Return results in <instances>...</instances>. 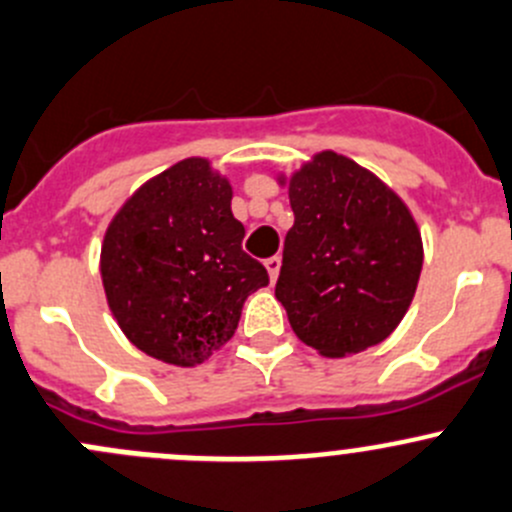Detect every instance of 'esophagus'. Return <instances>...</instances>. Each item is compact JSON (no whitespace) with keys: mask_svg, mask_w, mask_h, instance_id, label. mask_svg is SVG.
<instances>
[{"mask_svg":"<svg viewBox=\"0 0 512 512\" xmlns=\"http://www.w3.org/2000/svg\"><path fill=\"white\" fill-rule=\"evenodd\" d=\"M263 266H266V271H268V278H271V283H276V278H278V271H281V258H278V256H271V258H266V263H263Z\"/></svg>","mask_w":512,"mask_h":512,"instance_id":"esophagus-1","label":"esophagus"}]
</instances>
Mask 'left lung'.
<instances>
[{
	"instance_id": "8db88e82",
	"label": "left lung",
	"mask_w": 512,
	"mask_h": 512,
	"mask_svg": "<svg viewBox=\"0 0 512 512\" xmlns=\"http://www.w3.org/2000/svg\"><path fill=\"white\" fill-rule=\"evenodd\" d=\"M296 221L276 298L293 333L326 358L386 341L416 296L423 239L406 201L371 169L318 151L278 174Z\"/></svg>"
}]
</instances>
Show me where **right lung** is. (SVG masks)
<instances>
[{
    "label": "right lung",
    "instance_id": "1",
    "mask_svg": "<svg viewBox=\"0 0 512 512\" xmlns=\"http://www.w3.org/2000/svg\"><path fill=\"white\" fill-rule=\"evenodd\" d=\"M229 176L204 156L176 161L121 204L101 241L106 303L146 356L194 368L231 341L268 273L241 249Z\"/></svg>",
    "mask_w": 512,
    "mask_h": 512
}]
</instances>
